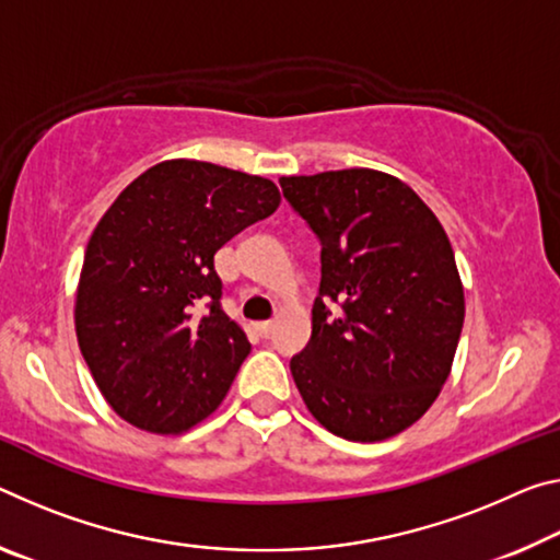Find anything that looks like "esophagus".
Masks as SVG:
<instances>
[{
	"label": "esophagus",
	"instance_id": "34e87169",
	"mask_svg": "<svg viewBox=\"0 0 560 560\" xmlns=\"http://www.w3.org/2000/svg\"><path fill=\"white\" fill-rule=\"evenodd\" d=\"M256 331H259L261 336H269L273 331V322H259L256 324Z\"/></svg>",
	"mask_w": 560,
	"mask_h": 560
}]
</instances>
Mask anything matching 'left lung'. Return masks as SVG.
<instances>
[{
	"label": "left lung",
	"mask_w": 560,
	"mask_h": 560,
	"mask_svg": "<svg viewBox=\"0 0 560 560\" xmlns=\"http://www.w3.org/2000/svg\"><path fill=\"white\" fill-rule=\"evenodd\" d=\"M322 244L312 339L291 376L314 419L349 441H384L429 411L464 328V287L436 214L376 168L281 176Z\"/></svg>",
	"instance_id": "8db88e82"
}]
</instances>
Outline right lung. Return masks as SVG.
<instances>
[{"mask_svg": "<svg viewBox=\"0 0 560 560\" xmlns=\"http://www.w3.org/2000/svg\"><path fill=\"white\" fill-rule=\"evenodd\" d=\"M279 201L264 176L168 159L106 209L86 244L74 326L124 421L166 436L224 401L252 343L221 308L214 254Z\"/></svg>", "mask_w": 560, "mask_h": 560, "instance_id": "1", "label": "right lung"}]
</instances>
